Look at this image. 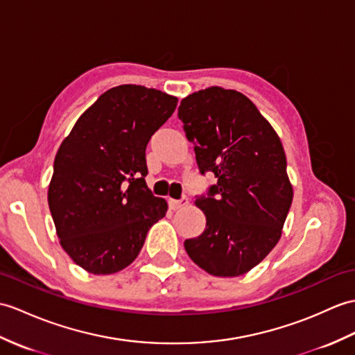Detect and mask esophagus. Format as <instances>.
I'll return each mask as SVG.
<instances>
[{"mask_svg":"<svg viewBox=\"0 0 355 355\" xmlns=\"http://www.w3.org/2000/svg\"><path fill=\"white\" fill-rule=\"evenodd\" d=\"M189 204V198L187 196H181L180 200H169V207L172 210H178L181 207H184V205Z\"/></svg>","mask_w":355,"mask_h":355,"instance_id":"esophagus-1","label":"esophagus"}]
</instances>
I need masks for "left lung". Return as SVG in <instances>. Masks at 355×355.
I'll return each instance as SVG.
<instances>
[{
    "instance_id": "1",
    "label": "left lung",
    "mask_w": 355,
    "mask_h": 355,
    "mask_svg": "<svg viewBox=\"0 0 355 355\" xmlns=\"http://www.w3.org/2000/svg\"><path fill=\"white\" fill-rule=\"evenodd\" d=\"M178 118L198 169L218 178L196 196L207 222L202 234L184 241L186 252L215 277L243 275L274 250L291 210L282 140L251 100L218 86L186 96Z\"/></svg>"
}]
</instances>
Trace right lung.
I'll return each instance as SVG.
<instances>
[{
  "label": "right lung",
  "mask_w": 355,
  "mask_h": 355,
  "mask_svg": "<svg viewBox=\"0 0 355 355\" xmlns=\"http://www.w3.org/2000/svg\"><path fill=\"white\" fill-rule=\"evenodd\" d=\"M157 89L122 85L81 114L54 159L48 205L62 248L90 274L135 261L168 204L145 183L151 136L177 107Z\"/></svg>",
  "instance_id": "obj_1"
}]
</instances>
